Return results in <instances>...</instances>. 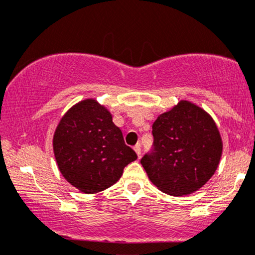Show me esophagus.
Wrapping results in <instances>:
<instances>
[{"mask_svg": "<svg viewBox=\"0 0 255 255\" xmlns=\"http://www.w3.org/2000/svg\"><path fill=\"white\" fill-rule=\"evenodd\" d=\"M134 151L136 152L137 157L141 156V145H140V144H136L135 146H134Z\"/></svg>", "mask_w": 255, "mask_h": 255, "instance_id": "obj_1", "label": "esophagus"}]
</instances>
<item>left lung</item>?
Instances as JSON below:
<instances>
[{
	"label": "left lung",
	"instance_id": "obj_1",
	"mask_svg": "<svg viewBox=\"0 0 255 255\" xmlns=\"http://www.w3.org/2000/svg\"><path fill=\"white\" fill-rule=\"evenodd\" d=\"M153 144L141 158L159 191L187 195L198 191L217 170L223 150L217 126L206 111L181 101L152 125Z\"/></svg>",
	"mask_w": 255,
	"mask_h": 255
}]
</instances>
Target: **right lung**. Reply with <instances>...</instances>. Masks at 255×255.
Segmentation results:
<instances>
[{
  "label": "right lung",
  "instance_id": "1",
  "mask_svg": "<svg viewBox=\"0 0 255 255\" xmlns=\"http://www.w3.org/2000/svg\"><path fill=\"white\" fill-rule=\"evenodd\" d=\"M54 153L61 174L87 194L109 188L137 156L125 144L111 114L95 99L75 104L54 134Z\"/></svg>",
  "mask_w": 255,
  "mask_h": 255
}]
</instances>
